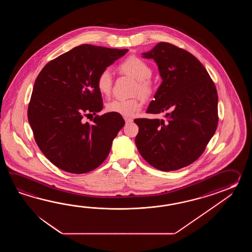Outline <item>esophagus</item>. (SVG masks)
I'll return each instance as SVG.
<instances>
[{
    "label": "esophagus",
    "mask_w": 252,
    "mask_h": 252,
    "mask_svg": "<svg viewBox=\"0 0 252 252\" xmlns=\"http://www.w3.org/2000/svg\"><path fill=\"white\" fill-rule=\"evenodd\" d=\"M124 120H125V122H126V123H127V124H128V123H131V122H132V121H133V120H132V119L127 118V117H125V118H124Z\"/></svg>",
    "instance_id": "1"
}]
</instances>
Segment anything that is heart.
<instances>
[{
	"mask_svg": "<svg viewBox=\"0 0 252 252\" xmlns=\"http://www.w3.org/2000/svg\"><path fill=\"white\" fill-rule=\"evenodd\" d=\"M120 70L137 80L134 94H139L143 99H149L154 93V86L150 81L152 69L148 63L138 57L131 56L125 59L119 66ZM113 75L109 68L102 70L97 77V88L99 92L108 95L113 88ZM141 102L138 98L113 99L107 102L106 109L110 113H115L124 117H131L141 109Z\"/></svg>",
	"mask_w": 252,
	"mask_h": 252,
	"instance_id": "heart-1",
	"label": "heart"
}]
</instances>
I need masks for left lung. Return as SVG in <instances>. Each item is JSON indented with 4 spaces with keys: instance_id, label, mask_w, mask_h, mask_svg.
Returning <instances> with one entry per match:
<instances>
[{
    "instance_id": "left-lung-1",
    "label": "left lung",
    "mask_w": 252,
    "mask_h": 252,
    "mask_svg": "<svg viewBox=\"0 0 252 252\" xmlns=\"http://www.w3.org/2000/svg\"><path fill=\"white\" fill-rule=\"evenodd\" d=\"M145 59H154L162 83L147 113H166V121L135 119L139 154L161 171L188 166L203 154L218 125V94L204 65L170 43L157 44Z\"/></svg>"
}]
</instances>
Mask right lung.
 Here are the masks:
<instances>
[{
	"mask_svg": "<svg viewBox=\"0 0 252 252\" xmlns=\"http://www.w3.org/2000/svg\"><path fill=\"white\" fill-rule=\"evenodd\" d=\"M127 52L84 44L48 62L38 74L28 119L38 148L60 169L84 174L106 159L125 124L122 115H97L92 124L82 119L102 111L97 77Z\"/></svg>",
	"mask_w": 252,
	"mask_h": 252,
	"instance_id": "1",
	"label": "right lung"
}]
</instances>
